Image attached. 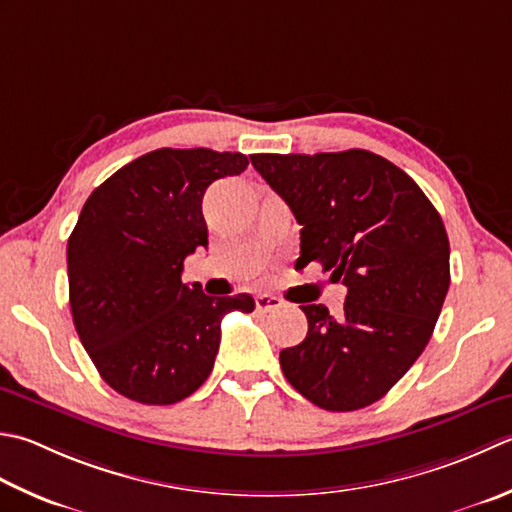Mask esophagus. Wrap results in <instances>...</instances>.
I'll list each match as a JSON object with an SVG mask.
<instances>
[{
	"label": "esophagus",
	"instance_id": "34e87169",
	"mask_svg": "<svg viewBox=\"0 0 512 512\" xmlns=\"http://www.w3.org/2000/svg\"><path fill=\"white\" fill-rule=\"evenodd\" d=\"M255 306L259 313H270V310H277L279 306H282V299L275 297V295H257L255 297Z\"/></svg>",
	"mask_w": 512,
	"mask_h": 512
}]
</instances>
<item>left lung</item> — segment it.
<instances>
[{
    "instance_id": "obj_1",
    "label": "left lung",
    "mask_w": 512,
    "mask_h": 512,
    "mask_svg": "<svg viewBox=\"0 0 512 512\" xmlns=\"http://www.w3.org/2000/svg\"><path fill=\"white\" fill-rule=\"evenodd\" d=\"M293 210L297 262H319L348 288L344 315L302 306L306 339L279 364L308 402L348 413L382 399L422 355L450 286L442 217L413 179L370 150L250 155Z\"/></svg>"
}]
</instances>
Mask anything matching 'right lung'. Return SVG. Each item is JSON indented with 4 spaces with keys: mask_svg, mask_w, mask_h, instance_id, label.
Here are the masks:
<instances>
[{
    "mask_svg": "<svg viewBox=\"0 0 512 512\" xmlns=\"http://www.w3.org/2000/svg\"><path fill=\"white\" fill-rule=\"evenodd\" d=\"M248 157L159 148L97 186L68 237L70 313L104 382L133 402L177 404L215 364L222 317L255 299L208 297L182 284L184 259L208 246L206 188L244 173Z\"/></svg>",
    "mask_w": 512,
    "mask_h": 512,
    "instance_id": "right-lung-1",
    "label": "right lung"
}]
</instances>
